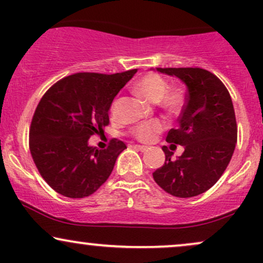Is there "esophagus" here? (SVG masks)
Returning a JSON list of instances; mask_svg holds the SVG:
<instances>
[{
  "label": "esophagus",
  "instance_id": "34e87169",
  "mask_svg": "<svg viewBox=\"0 0 263 263\" xmlns=\"http://www.w3.org/2000/svg\"><path fill=\"white\" fill-rule=\"evenodd\" d=\"M135 148L138 149V151H141V152H146V151L148 149V147H146V146H140V144H136Z\"/></svg>",
  "mask_w": 263,
  "mask_h": 263
}]
</instances>
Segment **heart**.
Returning a JSON list of instances; mask_svg holds the SVG:
<instances>
[{"label":"heart","mask_w":263,"mask_h":263,"mask_svg":"<svg viewBox=\"0 0 263 263\" xmlns=\"http://www.w3.org/2000/svg\"><path fill=\"white\" fill-rule=\"evenodd\" d=\"M135 90L138 95H141L144 100L151 102V104H159L161 102L162 107L171 114L179 111L180 106H182V92L178 91V90L168 91V83L157 74H148L142 78L141 80H138ZM162 129L163 126L161 122L152 121L136 126L131 134L138 141L149 142Z\"/></svg>","instance_id":"obj_1"}]
</instances>
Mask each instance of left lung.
<instances>
[{
  "label": "left lung",
  "mask_w": 263,
  "mask_h": 263,
  "mask_svg": "<svg viewBox=\"0 0 263 263\" xmlns=\"http://www.w3.org/2000/svg\"><path fill=\"white\" fill-rule=\"evenodd\" d=\"M158 73L176 77L186 87L185 104L178 128L165 141L180 144L184 152L163 146L165 162L153 173L163 190L178 198L197 197L222 176L237 141V126L231 96L219 78L200 68H157ZM176 147V146H174Z\"/></svg>",
  "instance_id": "left-lung-1"
}]
</instances>
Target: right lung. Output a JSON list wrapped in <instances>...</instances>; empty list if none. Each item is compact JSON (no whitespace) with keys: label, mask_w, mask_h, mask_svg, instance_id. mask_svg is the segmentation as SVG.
<instances>
[{"label":"right lung","mask_w":263,"mask_h":263,"mask_svg":"<svg viewBox=\"0 0 263 263\" xmlns=\"http://www.w3.org/2000/svg\"><path fill=\"white\" fill-rule=\"evenodd\" d=\"M136 71L69 75L41 99L29 129V149L41 176L57 193L89 197L110 177L126 144L114 138L107 149H99L89 138L104 131L115 96Z\"/></svg>","instance_id":"obj_1"}]
</instances>
